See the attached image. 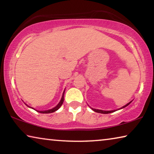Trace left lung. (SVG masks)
Instances as JSON below:
<instances>
[{"instance_id":"obj_1","label":"left lung","mask_w":154,"mask_h":154,"mask_svg":"<svg viewBox=\"0 0 154 154\" xmlns=\"http://www.w3.org/2000/svg\"><path fill=\"white\" fill-rule=\"evenodd\" d=\"M131 103H132V101H130V103H128V104H126V105H125V106H122V108H120L119 109H123V108H124V107H126V106H127L128 105H129ZM91 109H92L94 111L96 112V113H103V114L111 113H113V112H114V111H116V110H113V111H103V110H99V109H93V108H91Z\"/></svg>"}]
</instances>
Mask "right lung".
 <instances>
[{"instance_id":"add662e5","label":"right lung","mask_w":154,"mask_h":154,"mask_svg":"<svg viewBox=\"0 0 154 154\" xmlns=\"http://www.w3.org/2000/svg\"><path fill=\"white\" fill-rule=\"evenodd\" d=\"M64 91H65V90H64ZM64 92H63V94H62V98H61L60 101V103L55 106V107H54L53 109H49V110H47V111H36H36H37V112H38V113H53V112H55L56 111L58 110V109L62 106V103H63V102H64ZM26 105L27 106H28V107L32 108V107H30V106H29L28 105H27L26 104ZM32 109H33V108H32Z\"/></svg>"}]
</instances>
